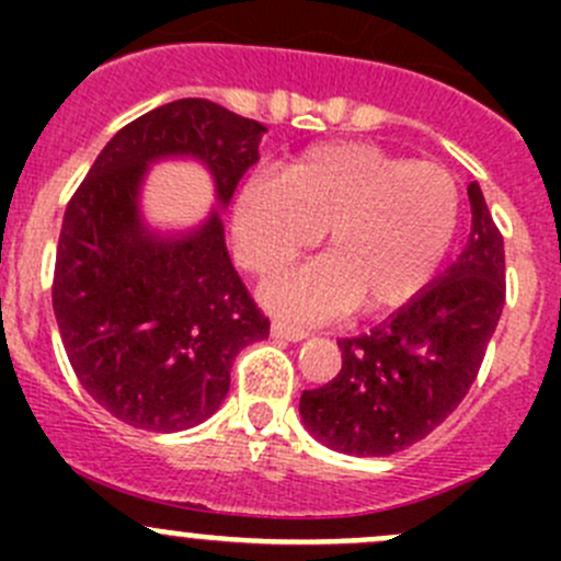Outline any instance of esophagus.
<instances>
[{"instance_id":"obj_1","label":"esophagus","mask_w":561,"mask_h":561,"mask_svg":"<svg viewBox=\"0 0 561 561\" xmlns=\"http://www.w3.org/2000/svg\"><path fill=\"white\" fill-rule=\"evenodd\" d=\"M271 336L287 339V342H301V339L309 336V331H304L301 325H290V322L274 320L271 322Z\"/></svg>"}]
</instances>
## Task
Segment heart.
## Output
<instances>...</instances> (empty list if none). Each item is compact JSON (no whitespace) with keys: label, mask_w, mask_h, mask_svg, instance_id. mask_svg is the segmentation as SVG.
Here are the masks:
<instances>
[{"label":"heart","mask_w":561,"mask_h":561,"mask_svg":"<svg viewBox=\"0 0 561 561\" xmlns=\"http://www.w3.org/2000/svg\"><path fill=\"white\" fill-rule=\"evenodd\" d=\"M461 195L445 168L407 162L369 144L312 146L276 179H252L236 197L239 260L271 274L325 230L328 257L265 285L279 312L322 320L358 304L380 314L428 285L458 230Z\"/></svg>","instance_id":"b5f03b06"}]
</instances>
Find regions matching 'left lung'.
<instances>
[{"mask_svg": "<svg viewBox=\"0 0 561 561\" xmlns=\"http://www.w3.org/2000/svg\"><path fill=\"white\" fill-rule=\"evenodd\" d=\"M463 252L386 322L339 339L342 371L304 390L301 421L347 456H390L432 434L461 404L505 307V244L478 181L467 186Z\"/></svg>", "mask_w": 561, "mask_h": 561, "instance_id": "obj_1", "label": "left lung"}]
</instances>
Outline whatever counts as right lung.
Here are the masks:
<instances>
[{"label": "right lung", "instance_id": "add662e5", "mask_svg": "<svg viewBox=\"0 0 561 561\" xmlns=\"http://www.w3.org/2000/svg\"><path fill=\"white\" fill-rule=\"evenodd\" d=\"M265 127L211 100H175L118 129L70 197L54 268V314L76 377L113 417L184 432L219 410L247 344L268 317L247 293L214 208L186 233H157L140 214L151 162L206 165L228 206L260 160Z\"/></svg>", "mask_w": 561, "mask_h": 561}]
</instances>
